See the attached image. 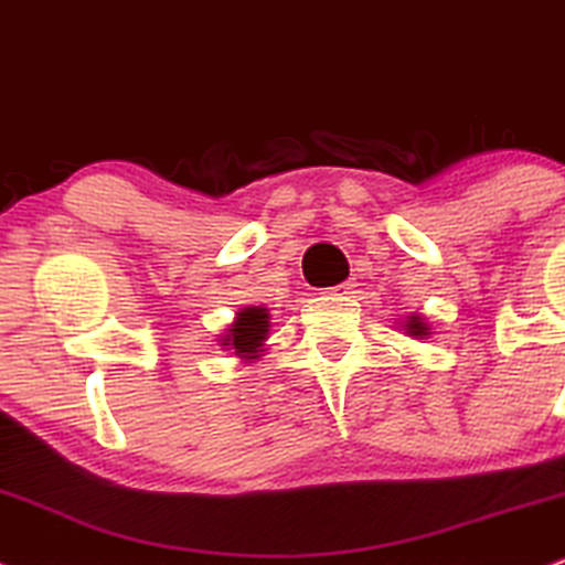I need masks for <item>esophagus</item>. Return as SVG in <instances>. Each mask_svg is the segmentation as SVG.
Returning <instances> with one entry per match:
<instances>
[{
  "label": "esophagus",
  "instance_id": "obj_1",
  "mask_svg": "<svg viewBox=\"0 0 565 565\" xmlns=\"http://www.w3.org/2000/svg\"><path fill=\"white\" fill-rule=\"evenodd\" d=\"M349 282H341V285H333V288H324V294L328 296H347L349 294Z\"/></svg>",
  "mask_w": 565,
  "mask_h": 565
}]
</instances>
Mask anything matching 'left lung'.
<instances>
[{"mask_svg": "<svg viewBox=\"0 0 565 565\" xmlns=\"http://www.w3.org/2000/svg\"><path fill=\"white\" fill-rule=\"evenodd\" d=\"M404 330H407L409 335H428V324H423L420 317H409V322L404 324Z\"/></svg>", "mask_w": 565, "mask_h": 565, "instance_id": "left-lung-1", "label": "left lung"}]
</instances>
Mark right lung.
Returning a JSON list of instances; mask_svg holds the SVG:
<instances>
[{
    "mask_svg": "<svg viewBox=\"0 0 565 565\" xmlns=\"http://www.w3.org/2000/svg\"><path fill=\"white\" fill-rule=\"evenodd\" d=\"M269 335V315L262 307H248L237 315L235 324L230 333L224 335V347L235 349V354L245 356V360H256L258 349H262L264 338Z\"/></svg>",
    "mask_w": 565,
    "mask_h": 565,
    "instance_id": "obj_1",
    "label": "right lung"
}]
</instances>
